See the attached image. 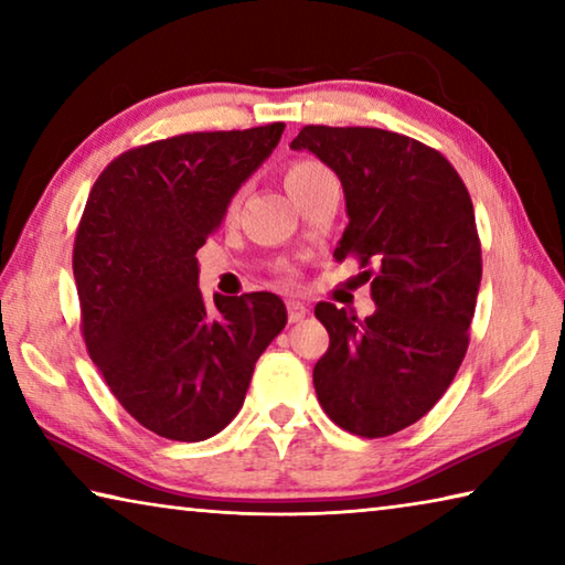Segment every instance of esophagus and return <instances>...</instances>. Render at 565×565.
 I'll list each match as a JSON object with an SVG mask.
<instances>
[{
  "label": "esophagus",
  "mask_w": 565,
  "mask_h": 565,
  "mask_svg": "<svg viewBox=\"0 0 565 565\" xmlns=\"http://www.w3.org/2000/svg\"><path fill=\"white\" fill-rule=\"evenodd\" d=\"M286 311H289V321L291 323H299L306 319V306L299 301H289L286 303Z\"/></svg>",
  "instance_id": "esophagus-1"
}]
</instances>
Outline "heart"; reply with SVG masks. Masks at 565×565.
<instances>
[{
    "mask_svg": "<svg viewBox=\"0 0 565 565\" xmlns=\"http://www.w3.org/2000/svg\"><path fill=\"white\" fill-rule=\"evenodd\" d=\"M329 174H331V171L323 164H319V161L296 159V161H291L289 169H286L284 181H286V189L291 191V196H296V194H301V191H306L311 184H317L319 179L329 177ZM236 204H238V199L234 196L232 204H228V212H234Z\"/></svg>",
    "mask_w": 565,
    "mask_h": 565,
    "instance_id": "1",
    "label": "heart"
}]
</instances>
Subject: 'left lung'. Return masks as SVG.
<instances>
[{
  "label": "left lung",
  "mask_w": 565,
  "mask_h": 565,
  "mask_svg": "<svg viewBox=\"0 0 565 565\" xmlns=\"http://www.w3.org/2000/svg\"><path fill=\"white\" fill-rule=\"evenodd\" d=\"M291 149L341 179L349 224L333 256H356L376 301L366 319L317 303L329 349L313 388L343 431L384 438L426 416L466 356L481 286L471 196L441 151L396 131L309 124Z\"/></svg>",
  "instance_id": "1"
}]
</instances>
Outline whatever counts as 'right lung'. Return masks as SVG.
I'll return each mask as SVG.
<instances>
[{"label": "right lung", "mask_w": 565, "mask_h": 565, "mask_svg": "<svg viewBox=\"0 0 565 565\" xmlns=\"http://www.w3.org/2000/svg\"><path fill=\"white\" fill-rule=\"evenodd\" d=\"M281 131L274 121L151 141L114 159L89 191L72 259L84 343L127 414L169 441L228 426L286 327L269 291L206 303L196 262Z\"/></svg>", "instance_id": "add662e5"}]
</instances>
